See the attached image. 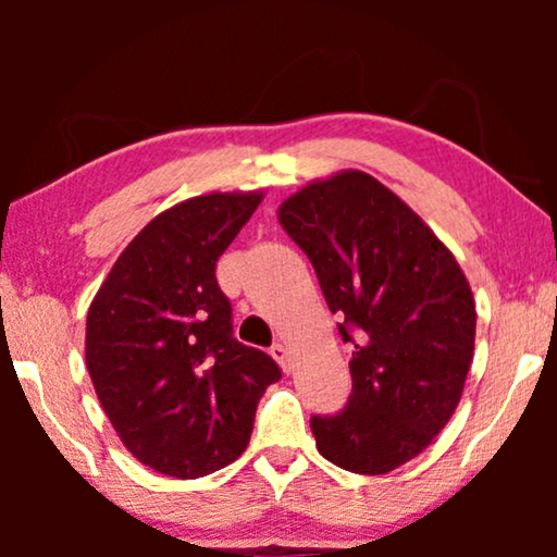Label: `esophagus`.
Instances as JSON below:
<instances>
[{
    "label": "esophagus",
    "instance_id": "34e87169",
    "mask_svg": "<svg viewBox=\"0 0 557 557\" xmlns=\"http://www.w3.org/2000/svg\"><path fill=\"white\" fill-rule=\"evenodd\" d=\"M271 355H273V360H276L278 364H281V370L286 372H292L294 370V362H292V352H288V347L286 345H273L271 347Z\"/></svg>",
    "mask_w": 557,
    "mask_h": 557
}]
</instances>
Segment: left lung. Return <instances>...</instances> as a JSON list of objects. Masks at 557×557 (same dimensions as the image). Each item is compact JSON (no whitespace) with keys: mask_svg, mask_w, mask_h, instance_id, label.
<instances>
[{"mask_svg":"<svg viewBox=\"0 0 557 557\" xmlns=\"http://www.w3.org/2000/svg\"><path fill=\"white\" fill-rule=\"evenodd\" d=\"M278 223L355 347L345 410L311 418L319 454L355 474H387L459 406L476 334L469 281L436 233L360 170L309 182L281 202Z\"/></svg>","mask_w":557,"mask_h":557,"instance_id":"8db88e82","label":"left lung"}]
</instances>
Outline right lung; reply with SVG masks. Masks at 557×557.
<instances>
[{"label":"right lung","mask_w":557,"mask_h":557,"mask_svg":"<svg viewBox=\"0 0 557 557\" xmlns=\"http://www.w3.org/2000/svg\"><path fill=\"white\" fill-rule=\"evenodd\" d=\"M263 193H210L141 227L90 301L86 364L124 446L144 467L197 479L246 451L278 364L233 337L215 263Z\"/></svg>","instance_id":"1"}]
</instances>
